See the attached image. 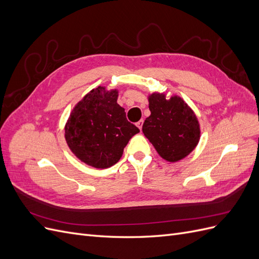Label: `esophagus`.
Instances as JSON below:
<instances>
[{"label":"esophagus","instance_id":"1","mask_svg":"<svg viewBox=\"0 0 259 259\" xmlns=\"http://www.w3.org/2000/svg\"><path fill=\"white\" fill-rule=\"evenodd\" d=\"M136 125H137V127L142 131V128H143V125H144V120H140V121H138L137 123H136Z\"/></svg>","mask_w":259,"mask_h":259}]
</instances>
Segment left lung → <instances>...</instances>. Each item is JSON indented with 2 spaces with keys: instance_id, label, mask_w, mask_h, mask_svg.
Instances as JSON below:
<instances>
[{
  "instance_id": "8db88e82",
  "label": "left lung",
  "mask_w": 259,
  "mask_h": 259,
  "mask_svg": "<svg viewBox=\"0 0 259 259\" xmlns=\"http://www.w3.org/2000/svg\"><path fill=\"white\" fill-rule=\"evenodd\" d=\"M151 114L144 122L143 133L162 159L178 162L189 155L200 140L198 117L177 95L166 98L164 93L148 96Z\"/></svg>"
}]
</instances>
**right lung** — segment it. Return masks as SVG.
I'll list each match as a JSON object with an SVG mask.
<instances>
[{
	"instance_id": "obj_1",
	"label": "right lung",
	"mask_w": 259,
	"mask_h": 259,
	"mask_svg": "<svg viewBox=\"0 0 259 259\" xmlns=\"http://www.w3.org/2000/svg\"><path fill=\"white\" fill-rule=\"evenodd\" d=\"M117 90H92L75 105L65 126L68 147L77 159L96 168L119 162L125 146L139 130L116 103Z\"/></svg>"
}]
</instances>
